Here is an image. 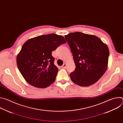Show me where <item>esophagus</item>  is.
<instances>
[{
    "label": "esophagus",
    "instance_id": "34e87169",
    "mask_svg": "<svg viewBox=\"0 0 123 123\" xmlns=\"http://www.w3.org/2000/svg\"><path fill=\"white\" fill-rule=\"evenodd\" d=\"M62 68H67V64L66 63H64L63 66H62Z\"/></svg>",
    "mask_w": 123,
    "mask_h": 123
}]
</instances>
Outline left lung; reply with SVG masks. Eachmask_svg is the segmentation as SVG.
<instances>
[{
  "label": "left lung",
  "instance_id": "obj_1",
  "mask_svg": "<svg viewBox=\"0 0 123 123\" xmlns=\"http://www.w3.org/2000/svg\"><path fill=\"white\" fill-rule=\"evenodd\" d=\"M65 37L73 54L75 71L69 76L81 86L98 81L108 68L109 50L107 44L94 35L80 32L70 33Z\"/></svg>",
  "mask_w": 123,
  "mask_h": 123
}]
</instances>
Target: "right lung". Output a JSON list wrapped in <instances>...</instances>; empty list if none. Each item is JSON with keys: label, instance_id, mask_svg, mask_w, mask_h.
Masks as SVG:
<instances>
[{"label": "right lung", "instance_id": "1", "mask_svg": "<svg viewBox=\"0 0 123 123\" xmlns=\"http://www.w3.org/2000/svg\"><path fill=\"white\" fill-rule=\"evenodd\" d=\"M66 41L62 36L50 33L28 40L17 55L16 63L21 74L29 84L45 88L53 83L58 69L51 52Z\"/></svg>", "mask_w": 123, "mask_h": 123}]
</instances>
